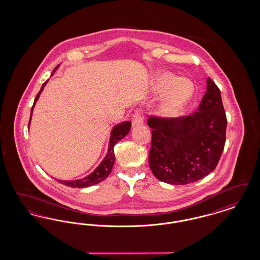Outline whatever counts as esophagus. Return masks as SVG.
<instances>
[{
  "instance_id": "34e87169",
  "label": "esophagus",
  "mask_w": 260,
  "mask_h": 260,
  "mask_svg": "<svg viewBox=\"0 0 260 260\" xmlns=\"http://www.w3.org/2000/svg\"><path fill=\"white\" fill-rule=\"evenodd\" d=\"M132 123L134 126L136 125H141V124L144 123V118L142 116V112L139 109H137L135 112V114L133 115V118H132Z\"/></svg>"
}]
</instances>
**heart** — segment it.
Wrapping results in <instances>:
<instances>
[{
	"label": "heart",
	"instance_id": "heart-1",
	"mask_svg": "<svg viewBox=\"0 0 260 260\" xmlns=\"http://www.w3.org/2000/svg\"><path fill=\"white\" fill-rule=\"evenodd\" d=\"M173 87L170 95L161 105V112L174 117L179 115L185 108L195 92V86L188 79H178L176 76L170 73L161 74L158 79V88L161 92L169 90Z\"/></svg>",
	"mask_w": 260,
	"mask_h": 260
}]
</instances>
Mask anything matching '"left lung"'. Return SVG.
Segmentation results:
<instances>
[{"mask_svg": "<svg viewBox=\"0 0 260 260\" xmlns=\"http://www.w3.org/2000/svg\"><path fill=\"white\" fill-rule=\"evenodd\" d=\"M152 142L149 166L159 180L185 185L211 173L221 157L227 119L221 93L207 80V91L198 110L178 118L150 117Z\"/></svg>", "mask_w": 260, "mask_h": 260, "instance_id": "8db88e82", "label": "left lung"}]
</instances>
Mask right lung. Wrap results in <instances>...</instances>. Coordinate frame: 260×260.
<instances>
[{"label":"right lung","mask_w":260,"mask_h":260,"mask_svg":"<svg viewBox=\"0 0 260 260\" xmlns=\"http://www.w3.org/2000/svg\"><path fill=\"white\" fill-rule=\"evenodd\" d=\"M58 66H56L54 68V70L52 71V74L54 73V71L57 69ZM49 81V80H48ZM47 82H45L43 84V86L41 87L40 91L38 92L37 96L35 99L34 101V104L32 106V109H31V116H32V112H33V108H34V105L36 103L41 92L43 91L44 87L47 85ZM31 116H30V121H31ZM30 121H29V124L30 125ZM131 126H132V123L129 121H126V122H123L121 124H118L117 125H115L113 127L111 132V136H110V140H109V146H108V153L107 155L105 156V158L103 159V161L100 162L99 167L94 170L93 173H90L89 175H87V177L83 178V179H77V180H58L60 183L64 184V185L69 186V187H72V188H86L88 186L94 185V184H98L99 182H101L102 180H104L110 173H111L112 168H113V165H114V161H115V154H114V146L115 144L123 139L124 136H126L128 134V132L131 131Z\"/></svg>","instance_id":"right-lung-1"}]
</instances>
